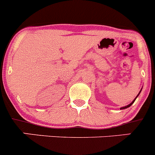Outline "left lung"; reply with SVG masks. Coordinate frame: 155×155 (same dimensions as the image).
<instances>
[{"label":"left lung","mask_w":155,"mask_h":155,"mask_svg":"<svg viewBox=\"0 0 155 155\" xmlns=\"http://www.w3.org/2000/svg\"><path fill=\"white\" fill-rule=\"evenodd\" d=\"M140 91H141V90H140V91L139 94H140ZM139 94H137V96H138V95H139ZM137 97H136V98H134V101H133V102H131V103H130V104H129V105H127V106H125V107H122V108H120V109H127V108L130 107V105H132V104H133V103H134V102H135V100H136V98H137Z\"/></svg>","instance_id":"obj_1"}]
</instances>
